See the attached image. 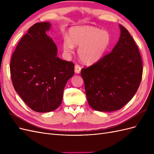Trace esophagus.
<instances>
[{
    "instance_id": "34e87169",
    "label": "esophagus",
    "mask_w": 154,
    "mask_h": 154,
    "mask_svg": "<svg viewBox=\"0 0 154 154\" xmlns=\"http://www.w3.org/2000/svg\"><path fill=\"white\" fill-rule=\"evenodd\" d=\"M82 67H80V66H79L78 64H76L75 66H74V71H75L76 73L79 74L81 71Z\"/></svg>"
}]
</instances>
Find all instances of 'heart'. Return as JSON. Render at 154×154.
<instances>
[{"label": "heart", "mask_w": 154, "mask_h": 154, "mask_svg": "<svg viewBox=\"0 0 154 154\" xmlns=\"http://www.w3.org/2000/svg\"><path fill=\"white\" fill-rule=\"evenodd\" d=\"M110 41L109 32L96 27H73L69 31V38H65L63 48L65 52L70 54L74 46H80L78 49L79 58L84 63L92 64L103 57Z\"/></svg>", "instance_id": "b5f03b06"}]
</instances>
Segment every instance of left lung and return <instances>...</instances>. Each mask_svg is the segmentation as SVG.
Returning <instances> with one entry per match:
<instances>
[{"instance_id":"1","label":"left lung","mask_w":154,"mask_h":154,"mask_svg":"<svg viewBox=\"0 0 154 154\" xmlns=\"http://www.w3.org/2000/svg\"><path fill=\"white\" fill-rule=\"evenodd\" d=\"M119 27L120 38L112 52L81 70L87 101L95 110L110 112L123 108L141 82L143 63L137 45L128 30Z\"/></svg>"}]
</instances>
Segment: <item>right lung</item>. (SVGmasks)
I'll return each mask as SVG.
<instances>
[{"instance_id":"add662e5","label":"right lung","mask_w":154,"mask_h":154,"mask_svg":"<svg viewBox=\"0 0 154 154\" xmlns=\"http://www.w3.org/2000/svg\"><path fill=\"white\" fill-rule=\"evenodd\" d=\"M49 22L36 23L17 44L10 63L14 88L30 109L48 112L61 105L74 64L57 57V47L46 34Z\"/></svg>"}]
</instances>
